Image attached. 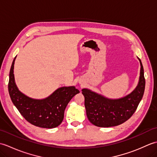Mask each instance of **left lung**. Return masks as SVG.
<instances>
[{"mask_svg": "<svg viewBox=\"0 0 157 157\" xmlns=\"http://www.w3.org/2000/svg\"><path fill=\"white\" fill-rule=\"evenodd\" d=\"M140 63V75L137 87L131 94L119 99H109L90 90L82 89L88 119L101 128L117 126L128 120L137 109L145 89L144 68Z\"/></svg>", "mask_w": 157, "mask_h": 157, "instance_id": "8db88e82", "label": "left lung"}]
</instances>
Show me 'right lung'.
Masks as SVG:
<instances>
[{
  "mask_svg": "<svg viewBox=\"0 0 157 157\" xmlns=\"http://www.w3.org/2000/svg\"><path fill=\"white\" fill-rule=\"evenodd\" d=\"M13 59L9 73V93L11 101L21 115L31 124L43 128H54L61 124L64 111L71 99L79 91L75 86L58 88L44 99L28 97L20 92L15 82Z\"/></svg>",
  "mask_w": 157,
  "mask_h": 157,
  "instance_id": "1",
  "label": "right lung"
}]
</instances>
